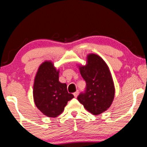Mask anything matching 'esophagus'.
<instances>
[{"label": "esophagus", "mask_w": 147, "mask_h": 147, "mask_svg": "<svg viewBox=\"0 0 147 147\" xmlns=\"http://www.w3.org/2000/svg\"><path fill=\"white\" fill-rule=\"evenodd\" d=\"M74 95L75 97H77V96L78 95V90H77V91H76L75 93H74Z\"/></svg>", "instance_id": "34e87169"}]
</instances>
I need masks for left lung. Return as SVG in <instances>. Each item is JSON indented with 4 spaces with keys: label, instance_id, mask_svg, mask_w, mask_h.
Instances as JSON below:
<instances>
[{
    "label": "left lung",
    "instance_id": "left-lung-1",
    "mask_svg": "<svg viewBox=\"0 0 147 147\" xmlns=\"http://www.w3.org/2000/svg\"><path fill=\"white\" fill-rule=\"evenodd\" d=\"M86 88L78 96V100L94 115L110 108L115 97V86L109 68L100 57L95 54L87 56V63L80 66Z\"/></svg>",
    "mask_w": 147,
    "mask_h": 147
}]
</instances>
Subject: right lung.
<instances>
[{"mask_svg": "<svg viewBox=\"0 0 147 147\" xmlns=\"http://www.w3.org/2000/svg\"><path fill=\"white\" fill-rule=\"evenodd\" d=\"M59 71L50 61L39 66L33 85V98L36 106L44 115L57 117L62 113L67 101L74 98L67 84L59 81Z\"/></svg>", "mask_w": 147, "mask_h": 147, "instance_id": "add662e5", "label": "right lung"}]
</instances>
